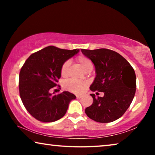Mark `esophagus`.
Masks as SVG:
<instances>
[{
	"instance_id": "obj_1",
	"label": "esophagus",
	"mask_w": 155,
	"mask_h": 155,
	"mask_svg": "<svg viewBox=\"0 0 155 155\" xmlns=\"http://www.w3.org/2000/svg\"><path fill=\"white\" fill-rule=\"evenodd\" d=\"M76 97H77L78 99H81L82 98V96H80V95H76Z\"/></svg>"
}]
</instances>
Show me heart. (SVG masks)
<instances>
[{
	"label": "heart",
	"instance_id": "heart-1",
	"mask_svg": "<svg viewBox=\"0 0 155 155\" xmlns=\"http://www.w3.org/2000/svg\"><path fill=\"white\" fill-rule=\"evenodd\" d=\"M76 61L84 71L92 68V63L88 57L84 55H80L76 58ZM70 68L69 61H65L63 63L61 68V75L63 78H66L68 75ZM88 86V82L87 81H75V80H71L68 81L65 84V88L69 92L75 93V94H81L86 90Z\"/></svg>",
	"mask_w": 155,
	"mask_h": 155
}]
</instances>
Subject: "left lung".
<instances>
[{
	"label": "left lung",
	"instance_id": "8db88e82",
	"mask_svg": "<svg viewBox=\"0 0 155 155\" xmlns=\"http://www.w3.org/2000/svg\"><path fill=\"white\" fill-rule=\"evenodd\" d=\"M94 63L96 78L90 90L104 93L103 97L90 95L93 103L85 109L89 118L99 123H110L124 115L130 107L136 90L134 69L121 55L107 48L82 49Z\"/></svg>",
	"mask_w": 155,
	"mask_h": 155
}]
</instances>
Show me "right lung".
I'll list each match as a JSON object with an SVG mask.
<instances>
[{
    "label": "right lung",
    "instance_id": "obj_1",
    "mask_svg": "<svg viewBox=\"0 0 155 155\" xmlns=\"http://www.w3.org/2000/svg\"><path fill=\"white\" fill-rule=\"evenodd\" d=\"M78 51L49 46L30 55L21 68V100L27 111L37 120L48 123L60 119L66 113L70 101L76 98L67 91L54 95L49 91L58 85L63 63ZM57 88L61 89L60 85Z\"/></svg>",
    "mask_w": 155,
    "mask_h": 155
}]
</instances>
